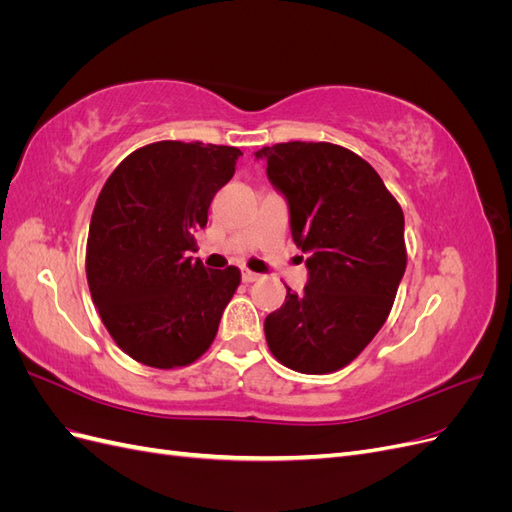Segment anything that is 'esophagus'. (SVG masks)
<instances>
[{
    "mask_svg": "<svg viewBox=\"0 0 512 512\" xmlns=\"http://www.w3.org/2000/svg\"><path fill=\"white\" fill-rule=\"evenodd\" d=\"M241 277H243V282H245V284H252V282L260 280V275H258V273H254V271H250V269H243Z\"/></svg>",
    "mask_w": 512,
    "mask_h": 512,
    "instance_id": "esophagus-1",
    "label": "esophagus"
}]
</instances>
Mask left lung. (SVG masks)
<instances>
[{
  "label": "left lung",
  "instance_id": "8db88e82",
  "mask_svg": "<svg viewBox=\"0 0 512 512\" xmlns=\"http://www.w3.org/2000/svg\"><path fill=\"white\" fill-rule=\"evenodd\" d=\"M267 177L309 258L301 294L265 318L273 356L301 374H331L363 352L389 318L406 271L404 211L380 175L331 143L262 147Z\"/></svg>",
  "mask_w": 512,
  "mask_h": 512
}]
</instances>
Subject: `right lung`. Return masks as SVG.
Returning a JSON list of instances; mask_svg holds the SVG:
<instances>
[{
  "label": "right lung",
  "instance_id": "1",
  "mask_svg": "<svg viewBox=\"0 0 512 512\" xmlns=\"http://www.w3.org/2000/svg\"><path fill=\"white\" fill-rule=\"evenodd\" d=\"M239 156L237 147L160 141L106 179L89 224L87 284L106 331L134 361L183 367L213 344L241 271L207 269L188 252Z\"/></svg>",
  "mask_w": 512,
  "mask_h": 512
}]
</instances>
